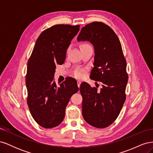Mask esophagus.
<instances>
[{"instance_id": "esophagus-1", "label": "esophagus", "mask_w": 153, "mask_h": 153, "mask_svg": "<svg viewBox=\"0 0 153 153\" xmlns=\"http://www.w3.org/2000/svg\"><path fill=\"white\" fill-rule=\"evenodd\" d=\"M80 84H81V81L78 80V81H77V85H78V87H80Z\"/></svg>"}]
</instances>
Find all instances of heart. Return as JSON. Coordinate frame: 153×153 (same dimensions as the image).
<instances>
[{
    "mask_svg": "<svg viewBox=\"0 0 153 153\" xmlns=\"http://www.w3.org/2000/svg\"><path fill=\"white\" fill-rule=\"evenodd\" d=\"M74 75L77 78H82L83 76H84V74H83V72L80 69H78V70L75 71V73H74Z\"/></svg>",
    "mask_w": 153,
    "mask_h": 153,
    "instance_id": "heart-1",
    "label": "heart"
}]
</instances>
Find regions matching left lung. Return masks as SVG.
<instances>
[{"label": "left lung", "instance_id": "8db88e82", "mask_svg": "<svg viewBox=\"0 0 153 153\" xmlns=\"http://www.w3.org/2000/svg\"><path fill=\"white\" fill-rule=\"evenodd\" d=\"M77 40L93 45L94 62L90 78L102 82L100 91L86 82L81 84L83 117L91 126L104 128L117 118L126 100V59L117 36L104 23L94 22L82 27Z\"/></svg>", "mask_w": 153, "mask_h": 153}]
</instances>
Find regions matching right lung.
<instances>
[{"mask_svg": "<svg viewBox=\"0 0 153 153\" xmlns=\"http://www.w3.org/2000/svg\"><path fill=\"white\" fill-rule=\"evenodd\" d=\"M80 27L59 24L43 31L27 62V105L32 117L43 128L61 123L69 99L78 91L75 78L69 77L58 87L53 76L57 64L65 61L66 50Z\"/></svg>", "mask_w": 153, "mask_h": 153, "instance_id": "obj_1", "label": "right lung"}]
</instances>
